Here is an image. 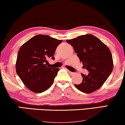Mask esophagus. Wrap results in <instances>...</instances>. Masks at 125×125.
<instances>
[{"label":"esophagus","mask_w":125,"mask_h":125,"mask_svg":"<svg viewBox=\"0 0 125 125\" xmlns=\"http://www.w3.org/2000/svg\"><path fill=\"white\" fill-rule=\"evenodd\" d=\"M69 74H71V75H74V73L72 72H70V71H69Z\"/></svg>","instance_id":"34e87169"}]
</instances>
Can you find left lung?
<instances>
[{
    "label": "left lung",
    "instance_id": "left-lung-1",
    "mask_svg": "<svg viewBox=\"0 0 125 125\" xmlns=\"http://www.w3.org/2000/svg\"><path fill=\"white\" fill-rule=\"evenodd\" d=\"M73 47L83 67L89 74L81 73L83 81L74 84L79 91L90 94L99 89L113 72V59L108 47L98 38L91 34L80 36L66 40Z\"/></svg>",
    "mask_w": 125,
    "mask_h": 125
}]
</instances>
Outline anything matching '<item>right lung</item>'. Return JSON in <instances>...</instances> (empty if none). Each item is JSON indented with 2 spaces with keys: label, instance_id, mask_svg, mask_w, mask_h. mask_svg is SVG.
Returning <instances> with one entry per match:
<instances>
[{
  "label": "right lung",
  "instance_id": "right-lung-1",
  "mask_svg": "<svg viewBox=\"0 0 125 125\" xmlns=\"http://www.w3.org/2000/svg\"><path fill=\"white\" fill-rule=\"evenodd\" d=\"M62 42L47 35L37 34L20 47L16 61V72L31 91L42 93L49 89L59 69L49 67L48 59H54L56 47Z\"/></svg>",
  "mask_w": 125,
  "mask_h": 125
}]
</instances>
